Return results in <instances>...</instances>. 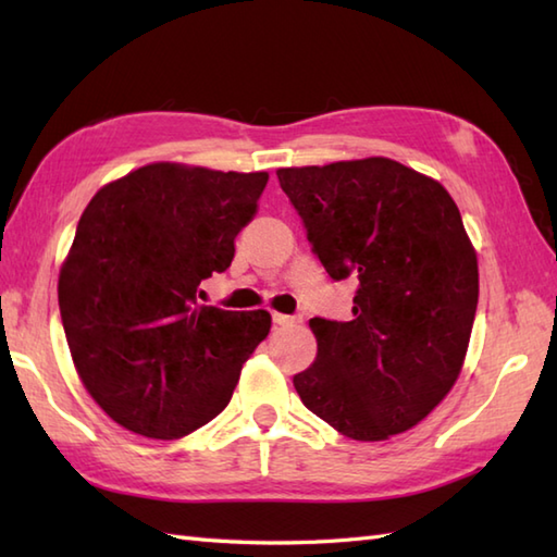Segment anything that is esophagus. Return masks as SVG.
<instances>
[{
  "mask_svg": "<svg viewBox=\"0 0 557 557\" xmlns=\"http://www.w3.org/2000/svg\"><path fill=\"white\" fill-rule=\"evenodd\" d=\"M272 323H275V325H294V323H299V318L285 315V313H272Z\"/></svg>",
  "mask_w": 557,
  "mask_h": 557,
  "instance_id": "34e87169",
  "label": "esophagus"
}]
</instances>
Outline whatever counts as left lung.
I'll return each instance as SVG.
<instances>
[{"mask_svg": "<svg viewBox=\"0 0 557 557\" xmlns=\"http://www.w3.org/2000/svg\"><path fill=\"white\" fill-rule=\"evenodd\" d=\"M311 251L351 280V321L311 318L315 361L294 387L354 441L405 433L455 385L479 304V265L445 188L387 158L277 170Z\"/></svg>", "mask_w": 557, "mask_h": 557, "instance_id": "8db88e82", "label": "left lung"}]
</instances>
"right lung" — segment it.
<instances>
[{
    "instance_id": "obj_1",
    "label": "right lung",
    "mask_w": 557,
    "mask_h": 557,
    "mask_svg": "<svg viewBox=\"0 0 557 557\" xmlns=\"http://www.w3.org/2000/svg\"><path fill=\"white\" fill-rule=\"evenodd\" d=\"M265 184V172L158 162L83 210L59 313L83 385L124 429L172 441L230 405L270 313L198 306L200 282L232 265Z\"/></svg>"
}]
</instances>
